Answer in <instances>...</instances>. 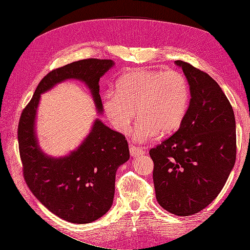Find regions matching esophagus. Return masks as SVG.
I'll return each instance as SVG.
<instances>
[{"instance_id":"34e87169","label":"esophagus","mask_w":250,"mask_h":250,"mask_svg":"<svg viewBox=\"0 0 250 250\" xmlns=\"http://www.w3.org/2000/svg\"><path fill=\"white\" fill-rule=\"evenodd\" d=\"M129 151H130V155L132 157H138V156H141V155H143L144 153H145V151H144V149L134 147V146H130Z\"/></svg>"}]
</instances>
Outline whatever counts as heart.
Instances as JSON below:
<instances>
[{
  "label": "heart",
  "mask_w": 250,
  "mask_h": 250,
  "mask_svg": "<svg viewBox=\"0 0 250 250\" xmlns=\"http://www.w3.org/2000/svg\"><path fill=\"white\" fill-rule=\"evenodd\" d=\"M190 90L186 77L177 71H138L118 81L117 90L104 96L103 108L112 126L127 133L135 109L139 117L132 131L134 141L154 139L158 132L176 130L186 116Z\"/></svg>",
  "instance_id": "b5f03b06"
}]
</instances>
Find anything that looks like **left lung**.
Returning <instances> with one entry per match:
<instances>
[{
    "instance_id": "obj_1",
    "label": "left lung",
    "mask_w": 250,
    "mask_h": 250,
    "mask_svg": "<svg viewBox=\"0 0 250 250\" xmlns=\"http://www.w3.org/2000/svg\"><path fill=\"white\" fill-rule=\"evenodd\" d=\"M191 99L178 130L150 150L156 200L169 213H198L221 192L236 162L231 105L209 75L176 60Z\"/></svg>"
}]
</instances>
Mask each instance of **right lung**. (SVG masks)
Masks as SVG:
<instances>
[{
  "mask_svg": "<svg viewBox=\"0 0 250 250\" xmlns=\"http://www.w3.org/2000/svg\"><path fill=\"white\" fill-rule=\"evenodd\" d=\"M113 65L110 59L89 58L53 70L37 85L20 119L18 139L26 184L50 211L71 223H90L107 213L117 170L129 160V148L122 133L97 118L77 148L60 157L44 153L35 130L41 95L65 80H79L102 115L99 81Z\"/></svg>",
  "mask_w": 250,
  "mask_h": 250,
  "instance_id": "obj_1",
  "label": "right lung"
}]
</instances>
